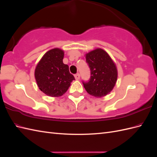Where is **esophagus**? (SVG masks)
<instances>
[{
	"label": "esophagus",
	"instance_id": "obj_1",
	"mask_svg": "<svg viewBox=\"0 0 157 157\" xmlns=\"http://www.w3.org/2000/svg\"><path fill=\"white\" fill-rule=\"evenodd\" d=\"M75 79L76 80H79L80 79V74L79 73H77V74H76V75H75Z\"/></svg>",
	"mask_w": 157,
	"mask_h": 157
}]
</instances>
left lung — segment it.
Masks as SVG:
<instances>
[{"mask_svg": "<svg viewBox=\"0 0 157 157\" xmlns=\"http://www.w3.org/2000/svg\"><path fill=\"white\" fill-rule=\"evenodd\" d=\"M91 76L88 82H83L86 92L92 96L101 98L110 93L117 82L118 71L115 62L107 52L96 48L86 54Z\"/></svg>", "mask_w": 157, "mask_h": 157, "instance_id": "1", "label": "left lung"}]
</instances>
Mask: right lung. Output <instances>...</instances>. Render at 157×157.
<instances>
[{"label": "right lung", "mask_w": 157, "mask_h": 157, "mask_svg": "<svg viewBox=\"0 0 157 157\" xmlns=\"http://www.w3.org/2000/svg\"><path fill=\"white\" fill-rule=\"evenodd\" d=\"M63 50L52 49L44 54L36 66L35 77L37 86L47 96H61L75 80L69 66L63 63Z\"/></svg>", "instance_id": "obj_1"}]
</instances>
